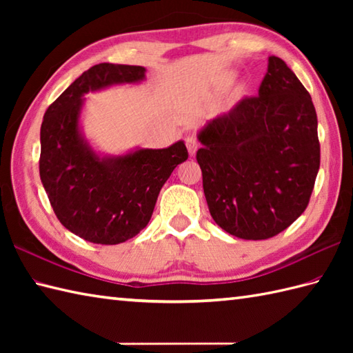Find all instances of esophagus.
Returning a JSON list of instances; mask_svg holds the SVG:
<instances>
[{
    "label": "esophagus",
    "mask_w": 353,
    "mask_h": 353,
    "mask_svg": "<svg viewBox=\"0 0 353 353\" xmlns=\"http://www.w3.org/2000/svg\"><path fill=\"white\" fill-rule=\"evenodd\" d=\"M185 144H186V148H188V152H190L191 156L196 154V152H197L199 147H200V142H199V139L196 137H186Z\"/></svg>",
    "instance_id": "obj_1"
}]
</instances>
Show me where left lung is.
<instances>
[{"label":"left lung","mask_w":353,"mask_h":353,"mask_svg":"<svg viewBox=\"0 0 353 353\" xmlns=\"http://www.w3.org/2000/svg\"><path fill=\"white\" fill-rule=\"evenodd\" d=\"M199 141L209 212L228 234L267 239L303 214L320 167L317 114L282 59L270 56L258 95L209 121Z\"/></svg>","instance_id":"obj_1"}]
</instances>
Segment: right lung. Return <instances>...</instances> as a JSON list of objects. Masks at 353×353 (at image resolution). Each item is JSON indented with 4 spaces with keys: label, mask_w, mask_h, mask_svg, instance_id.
Returning <instances> with one entry per match:
<instances>
[{
    "label": "right lung",
    "mask_w": 353,
    "mask_h": 353,
    "mask_svg": "<svg viewBox=\"0 0 353 353\" xmlns=\"http://www.w3.org/2000/svg\"><path fill=\"white\" fill-rule=\"evenodd\" d=\"M145 68L99 63L51 103L41 125L39 174L56 216L74 235L94 244H119L138 235L172 170L188 159L182 141L100 157L80 137L81 95L115 83H134Z\"/></svg>",
    "instance_id": "obj_1"
}]
</instances>
